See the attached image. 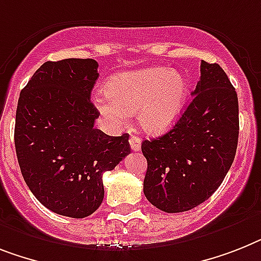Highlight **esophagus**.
<instances>
[{
  "instance_id": "34e87169",
  "label": "esophagus",
  "mask_w": 261,
  "mask_h": 261,
  "mask_svg": "<svg viewBox=\"0 0 261 261\" xmlns=\"http://www.w3.org/2000/svg\"><path fill=\"white\" fill-rule=\"evenodd\" d=\"M129 144H130V148L132 150H140L141 148V140L137 137V136H130V139H129Z\"/></svg>"
}]
</instances>
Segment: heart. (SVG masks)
<instances>
[{
    "mask_svg": "<svg viewBox=\"0 0 261 261\" xmlns=\"http://www.w3.org/2000/svg\"><path fill=\"white\" fill-rule=\"evenodd\" d=\"M188 96V84L178 72L149 68L116 74L107 92L96 94L94 107L112 126L124 125L137 112L140 126L161 135L177 121Z\"/></svg>",
    "mask_w": 261,
    "mask_h": 261,
    "instance_id": "obj_1",
    "label": "heart"
}]
</instances>
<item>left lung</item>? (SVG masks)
Masks as SVG:
<instances>
[{"instance_id":"8db88e82","label":"left lung","mask_w":261,"mask_h":261,"mask_svg":"<svg viewBox=\"0 0 261 261\" xmlns=\"http://www.w3.org/2000/svg\"><path fill=\"white\" fill-rule=\"evenodd\" d=\"M192 101L173 128L144 140L148 161L144 195L163 212H185L220 187L233 163L239 139V101L219 64L201 60Z\"/></svg>"}]
</instances>
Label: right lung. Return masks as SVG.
<instances>
[{"label": "right lung", "mask_w": 261, "mask_h": 261, "mask_svg": "<svg viewBox=\"0 0 261 261\" xmlns=\"http://www.w3.org/2000/svg\"><path fill=\"white\" fill-rule=\"evenodd\" d=\"M96 60L48 61L19 93L14 145L23 180L51 212L83 219L104 199L102 174L130 153L129 135L94 128Z\"/></svg>", "instance_id": "right-lung-1"}]
</instances>
